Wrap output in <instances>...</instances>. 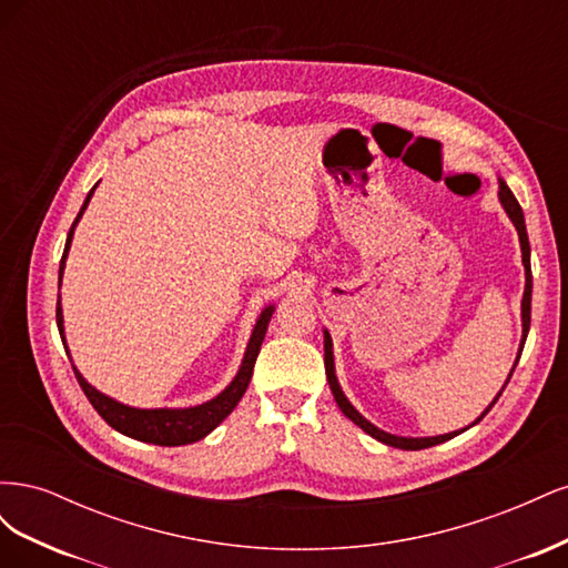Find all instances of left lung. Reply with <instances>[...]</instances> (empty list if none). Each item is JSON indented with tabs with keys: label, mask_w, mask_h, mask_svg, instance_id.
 I'll return each mask as SVG.
<instances>
[{
	"label": "left lung",
	"mask_w": 568,
	"mask_h": 568,
	"mask_svg": "<svg viewBox=\"0 0 568 568\" xmlns=\"http://www.w3.org/2000/svg\"><path fill=\"white\" fill-rule=\"evenodd\" d=\"M497 199H500L503 209H505L507 217L511 220L514 230H517V234H519V244H521V263H524V272H526V286H524V298H521V343H519L517 359H514V365H511V369H509V374H507V379H505V384H503L500 393L495 395L493 403H490L484 412H480V417H476L469 426L457 428V432H450V434L424 436V438H422V436H419V438H415V436H395V434L384 432V428H379V426H374L367 417L359 415V412L355 409V405L346 398V393H343V388H341V384H338V376H336V365H334V343H332L329 332L322 329V334H324V367H326V382H329V388H332V393H334V400H336V405L341 407L343 415H346L353 424H357L359 428H363L365 434H369L372 438H376V440L384 443V445H390V448H400V450H424V448H432V445H438V443L450 440V438L459 436L462 432H467V428L476 426L480 419H484V417L488 415L490 407L497 403V398H500L503 390H505V386H507V384H509V379H511L514 367H517V363H519L521 351H524V343H526V336H528V326H530V291H532V277H530V244H528L526 220H524L521 205H519L517 196L511 194V189L507 186V182H505L503 178H497Z\"/></svg>",
	"instance_id": "1"
}]
</instances>
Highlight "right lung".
I'll list each match as a JSON object with an SVG mask.
<instances>
[{"mask_svg":"<svg viewBox=\"0 0 568 568\" xmlns=\"http://www.w3.org/2000/svg\"><path fill=\"white\" fill-rule=\"evenodd\" d=\"M97 186H99V182L90 189V194H88V199H84L71 232H68V236H65V248H63V257L59 263V288H61V282H63V270H65V261H68V251H71V244H73L75 227H78L82 213L88 211V205L94 196ZM272 313H274V303L265 305L261 315H257V320L253 324L251 338L246 343L242 365H239L234 379L225 388H222L217 395H213L211 400H205L201 405H189V407H132V405H125V403L111 398V395H106V393H101L99 388H94L80 374V369L75 367L73 357H71V351H68L61 294H59V301H57V326H59V334H61V341H63V348H65L68 357H71V365H73V372L78 376V384L84 390V395H88V400L92 403V407L101 415V419H104L111 428H115L118 434H123L128 438L142 440V443H153V445H165V448H175V445H189V443H196V440L205 438L217 424H222V419H227L232 415V409L239 405V400H242V395L248 388L255 357H257V353H261Z\"/></svg>","mask_w":568,"mask_h":568,"instance_id":"right-lung-1","label":"right lung"}]
</instances>
